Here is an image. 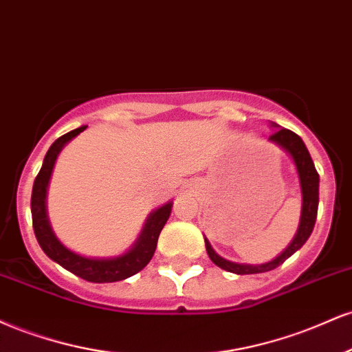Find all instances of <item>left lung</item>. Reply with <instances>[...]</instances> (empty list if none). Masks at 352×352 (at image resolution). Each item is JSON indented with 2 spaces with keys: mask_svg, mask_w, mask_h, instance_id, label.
<instances>
[{
  "mask_svg": "<svg viewBox=\"0 0 352 352\" xmlns=\"http://www.w3.org/2000/svg\"><path fill=\"white\" fill-rule=\"evenodd\" d=\"M272 126L276 128L275 133L270 135V142H275L276 144L287 150L292 155L293 161H295L296 169H298L300 184H301V194H303V209H301V221L298 227V234L295 235L293 242L288 245V249L283 252L280 257H276L272 262L263 263V265H242V263H234L229 260L219 257L216 252L212 250L210 243L206 241V250L208 255L216 263L217 267L224 268L227 272H232L237 275H250V274H263V272H270L274 268L280 267L288 257H292L296 250L303 247V243L308 241V237L313 232L315 227L316 216H318V199H320V175H318L315 164H313L311 156L305 146L303 140L298 135L293 133L292 130L287 128H278L276 123H272Z\"/></svg>",
  "mask_w": 352,
  "mask_h": 352,
  "instance_id": "left-lung-1",
  "label": "left lung"
}]
</instances>
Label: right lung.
I'll use <instances>...</instances> for the list:
<instances>
[{"label": "right lung", "instance_id": "right-lung-1", "mask_svg": "<svg viewBox=\"0 0 352 352\" xmlns=\"http://www.w3.org/2000/svg\"><path fill=\"white\" fill-rule=\"evenodd\" d=\"M87 126L76 128L69 133L62 135L52 143L49 151L45 153L43 168L37 173L34 186H32L31 196V214H32V229H34L36 239L39 242L41 249L49 258L59 263L65 270L72 272L74 275L80 276L87 282L94 283H111L125 280L128 276L138 274L144 267L150 263V260L155 255L156 245H158L160 232L166 224L169 214H171V202L163 208L156 209L146 221V226L143 227V232L140 235L138 242L130 252L117 258H87L82 255L74 254L69 249H65L62 243L57 241L54 235L51 226H49L47 214H45V189H47L49 177H51L54 163H56L57 155L62 150L65 143L70 142L74 136H77L80 131H84Z\"/></svg>", "mask_w": 352, "mask_h": 352}]
</instances>
